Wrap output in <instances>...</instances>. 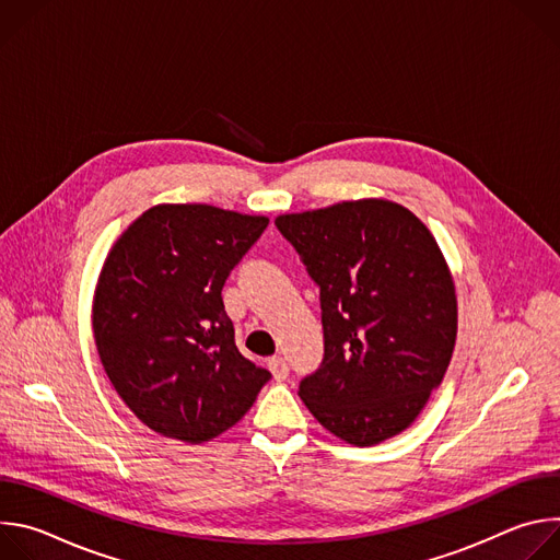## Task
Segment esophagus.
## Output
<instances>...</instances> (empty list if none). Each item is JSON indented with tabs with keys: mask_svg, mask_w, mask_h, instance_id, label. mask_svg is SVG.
Instances as JSON below:
<instances>
[{
	"mask_svg": "<svg viewBox=\"0 0 560 560\" xmlns=\"http://www.w3.org/2000/svg\"><path fill=\"white\" fill-rule=\"evenodd\" d=\"M268 370L272 372L275 381H283V378L288 376V372H290V368H288V363H285L283 357H272V359H268Z\"/></svg>",
	"mask_w": 560,
	"mask_h": 560,
	"instance_id": "34e87169",
	"label": "esophagus"
}]
</instances>
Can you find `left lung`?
Listing matches in <instances>:
<instances>
[{"instance_id": "1", "label": "left lung", "mask_w": 560, "mask_h": 560, "mask_svg": "<svg viewBox=\"0 0 560 560\" xmlns=\"http://www.w3.org/2000/svg\"><path fill=\"white\" fill-rule=\"evenodd\" d=\"M318 285L324 361L299 396L328 432L368 447L401 434L441 385L456 343V294L425 223L387 199L279 214Z\"/></svg>"}]
</instances>
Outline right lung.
<instances>
[{
    "label": "right lung",
    "mask_w": 560,
    "mask_h": 560,
    "mask_svg": "<svg viewBox=\"0 0 560 560\" xmlns=\"http://www.w3.org/2000/svg\"><path fill=\"white\" fill-rule=\"evenodd\" d=\"M268 217L159 203L110 248L93 299L102 365L152 432L190 445L242 421L270 372L234 346L221 290Z\"/></svg>",
    "instance_id": "obj_1"
}]
</instances>
